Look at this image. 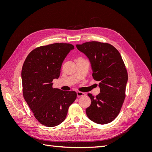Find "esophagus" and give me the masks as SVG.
<instances>
[{
    "label": "esophagus",
    "mask_w": 152,
    "mask_h": 152,
    "mask_svg": "<svg viewBox=\"0 0 152 152\" xmlns=\"http://www.w3.org/2000/svg\"><path fill=\"white\" fill-rule=\"evenodd\" d=\"M77 95L78 97H81V96H85L86 94L84 93H82V92H80V91H78L77 92Z\"/></svg>",
    "instance_id": "34e87169"
}]
</instances>
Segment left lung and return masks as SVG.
Instances as JSON below:
<instances>
[{
    "label": "left lung",
    "instance_id": "left-lung-1",
    "mask_svg": "<svg viewBox=\"0 0 152 152\" xmlns=\"http://www.w3.org/2000/svg\"><path fill=\"white\" fill-rule=\"evenodd\" d=\"M76 47L89 59L93 79L99 82L100 93L96 97L88 94L91 104L86 108L87 116L96 124H108L117 117L126 97L125 64L120 53L110 44L92 41Z\"/></svg>",
    "mask_w": 152,
    "mask_h": 152
}]
</instances>
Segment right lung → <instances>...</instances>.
<instances>
[{
	"mask_svg": "<svg viewBox=\"0 0 152 152\" xmlns=\"http://www.w3.org/2000/svg\"><path fill=\"white\" fill-rule=\"evenodd\" d=\"M74 49L72 44L54 43L37 48L29 53L21 70L23 94L40 124L54 127L62 123L70 106L77 98L76 92L53 88L64 59Z\"/></svg>",
	"mask_w": 152,
	"mask_h": 152,
	"instance_id": "right-lung-1",
	"label": "right lung"
}]
</instances>
